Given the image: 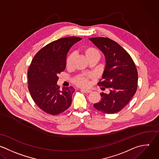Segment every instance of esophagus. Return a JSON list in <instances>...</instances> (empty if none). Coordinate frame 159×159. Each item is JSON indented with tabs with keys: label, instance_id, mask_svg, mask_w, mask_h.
I'll list each match as a JSON object with an SVG mask.
<instances>
[{
	"label": "esophagus",
	"instance_id": "esophagus-1",
	"mask_svg": "<svg viewBox=\"0 0 159 159\" xmlns=\"http://www.w3.org/2000/svg\"><path fill=\"white\" fill-rule=\"evenodd\" d=\"M81 91L82 92H84V93H89L92 92V90H89V89H82Z\"/></svg>",
	"mask_w": 159,
	"mask_h": 159
}]
</instances>
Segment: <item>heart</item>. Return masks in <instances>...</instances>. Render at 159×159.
<instances>
[{
	"label": "heart",
	"mask_w": 159,
	"mask_h": 159,
	"mask_svg": "<svg viewBox=\"0 0 159 159\" xmlns=\"http://www.w3.org/2000/svg\"><path fill=\"white\" fill-rule=\"evenodd\" d=\"M83 52L87 59L88 61L92 60V59H95L98 61L100 58V52L99 51L93 47H86L83 49ZM74 58V54H70L66 59V67H70L73 60ZM75 82L76 84L80 87H87L89 85V81L88 79L82 75L78 76L75 77Z\"/></svg>",
	"instance_id": "b5f03b06"
}]
</instances>
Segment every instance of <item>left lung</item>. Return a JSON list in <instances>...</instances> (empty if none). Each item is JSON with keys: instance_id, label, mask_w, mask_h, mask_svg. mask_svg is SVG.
<instances>
[{"instance_id": "obj_1", "label": "left lung", "mask_w": 159, "mask_h": 159, "mask_svg": "<svg viewBox=\"0 0 159 159\" xmlns=\"http://www.w3.org/2000/svg\"><path fill=\"white\" fill-rule=\"evenodd\" d=\"M89 39L104 54L103 81L98 84L109 90L108 93H100L101 100L93 107L103 113H118L136 93L138 80L136 67L130 55L116 42L103 37Z\"/></svg>"}]
</instances>
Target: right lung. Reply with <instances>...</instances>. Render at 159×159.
<instances>
[{"label":"right lung","mask_w":159,"mask_h":159,"mask_svg":"<svg viewBox=\"0 0 159 159\" xmlns=\"http://www.w3.org/2000/svg\"><path fill=\"white\" fill-rule=\"evenodd\" d=\"M81 39L70 36L52 41L38 51L32 60L28 71V90L35 103L47 113L60 114L72 103L75 89L64 87L59 90L57 75L66 69L69 49Z\"/></svg>","instance_id":"right-lung-1"}]
</instances>
